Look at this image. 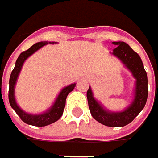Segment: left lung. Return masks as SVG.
I'll return each instance as SVG.
<instances>
[{
  "instance_id": "left-lung-1",
  "label": "left lung",
  "mask_w": 158,
  "mask_h": 158,
  "mask_svg": "<svg viewBox=\"0 0 158 158\" xmlns=\"http://www.w3.org/2000/svg\"><path fill=\"white\" fill-rule=\"evenodd\" d=\"M112 44L116 48L111 54L124 65L135 79L133 100L123 110L112 111L104 108L94 98L90 87L87 91V98L90 113L96 121L110 127H123L130 123L143 109L147 100L148 81L147 74L139 55L124 42H112Z\"/></svg>"
}]
</instances>
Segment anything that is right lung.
Segmentation results:
<instances>
[{
  "instance_id": "right-lung-1",
  "label": "right lung",
  "mask_w": 158,
  "mask_h": 158,
  "mask_svg": "<svg viewBox=\"0 0 158 158\" xmlns=\"http://www.w3.org/2000/svg\"><path fill=\"white\" fill-rule=\"evenodd\" d=\"M48 44H56V42H48V41L39 42V43L33 45L28 50L21 53L16 60L15 67L11 73V77H10V80H9V102H10L11 107L15 110V112L18 114V116L21 118V120L23 122H24L27 124L38 126V127L47 126L48 124H51V123L56 122L58 119H60V117L63 114L65 105H66L67 96L76 87V83H72V84L63 88L60 90V92L58 93L56 101L51 105V107H49L46 111L39 113V114H33V113L26 112L17 104L15 95V89L16 81L19 77V74L21 72V69L23 68L24 61L30 56H32L34 53H35L38 49L43 48L44 46H46Z\"/></svg>"
}]
</instances>
